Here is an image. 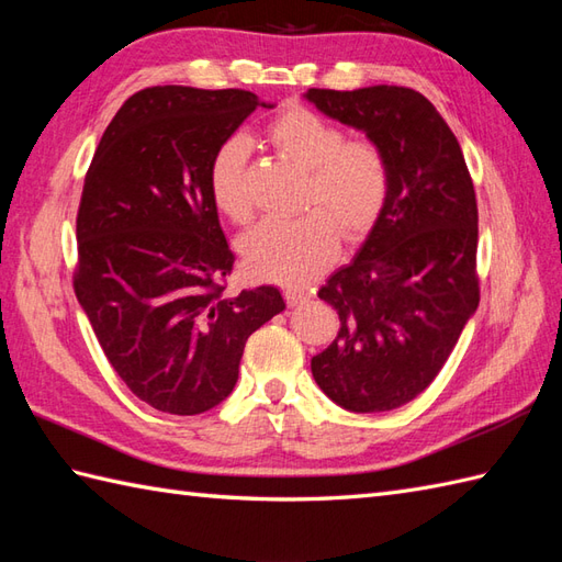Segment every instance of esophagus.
<instances>
[{"label": "esophagus", "instance_id": "1", "mask_svg": "<svg viewBox=\"0 0 562 562\" xmlns=\"http://www.w3.org/2000/svg\"><path fill=\"white\" fill-rule=\"evenodd\" d=\"M284 302H288V306H300L304 302H308V294L302 292V290H284Z\"/></svg>", "mask_w": 562, "mask_h": 562}]
</instances>
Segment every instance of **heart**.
Wrapping results in <instances>:
<instances>
[{
	"label": "heart",
	"instance_id": "1",
	"mask_svg": "<svg viewBox=\"0 0 562 562\" xmlns=\"http://www.w3.org/2000/svg\"><path fill=\"white\" fill-rule=\"evenodd\" d=\"M280 154L306 171L296 220H266L241 238L246 268L262 280L304 288L338 254L340 234L362 238L386 207L391 169L384 149L372 139H345V133L308 109H290L268 125ZM250 142L224 139L210 164L214 205L236 224L254 214L248 195Z\"/></svg>",
	"mask_w": 562,
	"mask_h": 562
}]
</instances>
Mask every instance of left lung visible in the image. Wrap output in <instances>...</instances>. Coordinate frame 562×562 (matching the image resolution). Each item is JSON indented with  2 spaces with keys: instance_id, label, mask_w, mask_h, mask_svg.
<instances>
[{
  "instance_id": "obj_1",
  "label": "left lung",
  "mask_w": 562,
  "mask_h": 562,
  "mask_svg": "<svg viewBox=\"0 0 562 562\" xmlns=\"http://www.w3.org/2000/svg\"><path fill=\"white\" fill-rule=\"evenodd\" d=\"M316 109L384 149L386 207L350 266L318 296L338 338L312 360L326 396L352 413L401 408L432 384L481 300L479 205L459 139L423 93L405 87L308 89Z\"/></svg>"
}]
</instances>
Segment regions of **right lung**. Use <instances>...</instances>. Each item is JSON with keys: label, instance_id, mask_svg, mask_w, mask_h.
<instances>
[{"label": "right lung", "instance_id": "add662e5", "mask_svg": "<svg viewBox=\"0 0 562 562\" xmlns=\"http://www.w3.org/2000/svg\"><path fill=\"white\" fill-rule=\"evenodd\" d=\"M258 105L272 109L241 89L137 91L83 178L77 300L117 376L161 413L220 405L250 333L284 308L270 284L224 292L234 254L210 193L214 151Z\"/></svg>", "mask_w": 562, "mask_h": 562}]
</instances>
